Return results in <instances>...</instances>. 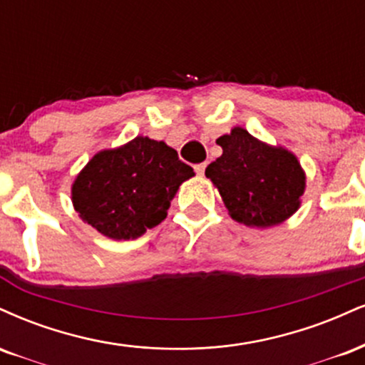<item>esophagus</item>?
<instances>
[{
	"label": "esophagus",
	"mask_w": 365,
	"mask_h": 365,
	"mask_svg": "<svg viewBox=\"0 0 365 365\" xmlns=\"http://www.w3.org/2000/svg\"><path fill=\"white\" fill-rule=\"evenodd\" d=\"M205 169H207V164H205V162H203V164H196L195 165V170H196V174H198V175H203Z\"/></svg>",
	"instance_id": "34e87169"
}]
</instances>
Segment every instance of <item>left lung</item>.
I'll return each instance as SVG.
<instances>
[{"mask_svg": "<svg viewBox=\"0 0 365 365\" xmlns=\"http://www.w3.org/2000/svg\"><path fill=\"white\" fill-rule=\"evenodd\" d=\"M217 145L224 152L205 175L218 187L234 220L272 227L297 212L306 174L292 152L269 147L239 126L220 136Z\"/></svg>", "mask_w": 365, "mask_h": 365, "instance_id": "obj_1", "label": "left lung"}]
</instances>
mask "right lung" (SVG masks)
Listing matches in <instances>:
<instances>
[{
	"label": "right lung",
	"instance_id": "1",
	"mask_svg": "<svg viewBox=\"0 0 365 365\" xmlns=\"http://www.w3.org/2000/svg\"><path fill=\"white\" fill-rule=\"evenodd\" d=\"M192 175L164 141L136 136L92 157L71 186L73 207L106 237L136 239L164 220L179 186Z\"/></svg>",
	"mask_w": 365,
	"mask_h": 365
}]
</instances>
